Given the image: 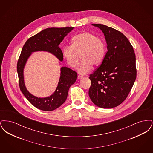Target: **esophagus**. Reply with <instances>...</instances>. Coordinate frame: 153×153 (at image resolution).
<instances>
[{
  "label": "esophagus",
  "mask_w": 153,
  "mask_h": 153,
  "mask_svg": "<svg viewBox=\"0 0 153 153\" xmlns=\"http://www.w3.org/2000/svg\"><path fill=\"white\" fill-rule=\"evenodd\" d=\"M83 77H83L82 76L78 75V76H77V79H78V80H81V79H82Z\"/></svg>",
  "instance_id": "esophagus-1"
}]
</instances>
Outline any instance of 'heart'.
Segmentation results:
<instances>
[{
	"instance_id": "obj_1",
	"label": "heart",
	"mask_w": 153,
	"mask_h": 153,
	"mask_svg": "<svg viewBox=\"0 0 153 153\" xmlns=\"http://www.w3.org/2000/svg\"><path fill=\"white\" fill-rule=\"evenodd\" d=\"M72 45H66L62 48V53L67 64L72 68L77 65L80 54L82 60L77 68L81 74H86L92 68V65L99 66L106 54L104 41L95 34L83 31L72 38Z\"/></svg>"
}]
</instances>
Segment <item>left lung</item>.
Listing matches in <instances>:
<instances>
[{
    "label": "left lung",
    "instance_id": "left-lung-1",
    "mask_svg": "<svg viewBox=\"0 0 153 153\" xmlns=\"http://www.w3.org/2000/svg\"><path fill=\"white\" fill-rule=\"evenodd\" d=\"M102 30L107 51L101 65L89 75V96L99 107L112 108L125 100L137 77L133 47L119 31L102 24H92Z\"/></svg>",
    "mask_w": 153,
    "mask_h": 153
}]
</instances>
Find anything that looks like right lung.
Returning <instances> with one entry per match:
<instances>
[{"mask_svg": "<svg viewBox=\"0 0 153 153\" xmlns=\"http://www.w3.org/2000/svg\"><path fill=\"white\" fill-rule=\"evenodd\" d=\"M73 28V27H51L43 30L30 37L23 46L17 63L19 88L26 98L38 109L51 111L60 107L65 102L69 89L76 81L77 73L69 68L62 67L58 85L54 94L47 97H38L31 95L25 85L23 69L27 60L33 52L46 51L53 54L62 61L63 56L59 45Z\"/></svg>", "mask_w": 153, "mask_h": 153, "instance_id": "1", "label": "right lung"}]
</instances>
